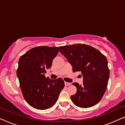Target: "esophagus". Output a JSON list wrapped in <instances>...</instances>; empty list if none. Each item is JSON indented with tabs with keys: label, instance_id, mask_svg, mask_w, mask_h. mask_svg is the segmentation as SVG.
<instances>
[{
	"label": "esophagus",
	"instance_id": "esophagus-1",
	"mask_svg": "<svg viewBox=\"0 0 125 125\" xmlns=\"http://www.w3.org/2000/svg\"><path fill=\"white\" fill-rule=\"evenodd\" d=\"M64 83H65V86H69V85H71V83H67V82H65Z\"/></svg>",
	"mask_w": 125,
	"mask_h": 125
}]
</instances>
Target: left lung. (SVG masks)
Listing matches in <instances>:
<instances>
[{"label":"left lung","instance_id":"8db88e82","mask_svg":"<svg viewBox=\"0 0 125 125\" xmlns=\"http://www.w3.org/2000/svg\"><path fill=\"white\" fill-rule=\"evenodd\" d=\"M59 51L72 66L73 71H80L83 83L72 84L77 92L71 97L77 106L87 108L96 105L106 90L109 78L107 60L98 50L86 44H74L59 47Z\"/></svg>","mask_w":125,"mask_h":125}]
</instances>
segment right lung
Instances as JSON below:
<instances>
[{
	"instance_id": "1",
	"label": "right lung",
	"mask_w": 125,
	"mask_h": 125,
	"mask_svg": "<svg viewBox=\"0 0 125 125\" xmlns=\"http://www.w3.org/2000/svg\"><path fill=\"white\" fill-rule=\"evenodd\" d=\"M59 52V47L46 46L32 48L20 57L16 74L23 97L29 105L39 110L53 106L64 88L61 78H46V70Z\"/></svg>"
}]
</instances>
